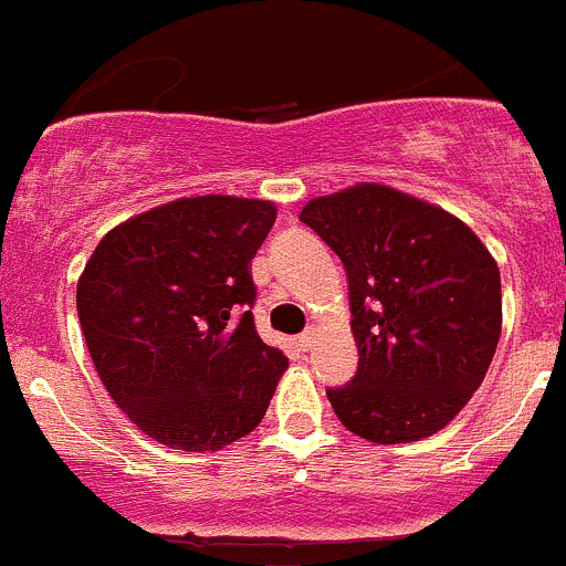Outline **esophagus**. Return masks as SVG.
<instances>
[{"label": "esophagus", "mask_w": 566, "mask_h": 566, "mask_svg": "<svg viewBox=\"0 0 566 566\" xmlns=\"http://www.w3.org/2000/svg\"><path fill=\"white\" fill-rule=\"evenodd\" d=\"M311 344H313V329H305V333L296 338V346H300L302 352H307V349H311Z\"/></svg>", "instance_id": "1"}]
</instances>
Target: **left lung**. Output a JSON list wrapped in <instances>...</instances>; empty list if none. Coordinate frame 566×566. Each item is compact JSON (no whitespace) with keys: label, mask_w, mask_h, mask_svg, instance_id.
Instances as JSON below:
<instances>
[{"label":"left lung","mask_w":566,"mask_h":566,"mask_svg":"<svg viewBox=\"0 0 566 566\" xmlns=\"http://www.w3.org/2000/svg\"><path fill=\"white\" fill-rule=\"evenodd\" d=\"M300 220L340 259L357 371L327 388L335 416L371 443L440 432L473 396L501 338V272L479 237L379 184L316 198Z\"/></svg>","instance_id":"left-lung-1"}]
</instances>
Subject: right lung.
Returning <instances> with one entry per match:
<instances>
[{
  "label": "right lung",
  "mask_w": 566,
  "mask_h": 566,
  "mask_svg": "<svg viewBox=\"0 0 566 566\" xmlns=\"http://www.w3.org/2000/svg\"><path fill=\"white\" fill-rule=\"evenodd\" d=\"M270 200L203 195L106 233L76 285L106 394L159 443L217 451L253 432L289 357L255 329L250 261Z\"/></svg>",
  "instance_id": "1"
}]
</instances>
